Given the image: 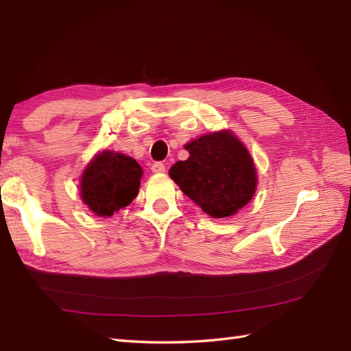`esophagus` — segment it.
I'll return each instance as SVG.
<instances>
[{
    "instance_id": "obj_1",
    "label": "esophagus",
    "mask_w": 351,
    "mask_h": 351,
    "mask_svg": "<svg viewBox=\"0 0 351 351\" xmlns=\"http://www.w3.org/2000/svg\"><path fill=\"white\" fill-rule=\"evenodd\" d=\"M151 170L154 171V173H164V171H166V166H164L162 162H154Z\"/></svg>"
}]
</instances>
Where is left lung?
<instances>
[{"label": "left lung", "mask_w": 351, "mask_h": 351, "mask_svg": "<svg viewBox=\"0 0 351 351\" xmlns=\"http://www.w3.org/2000/svg\"><path fill=\"white\" fill-rule=\"evenodd\" d=\"M190 156L169 175L208 215H235L255 196L258 173L247 147L230 130L204 134L184 146Z\"/></svg>", "instance_id": "1"}]
</instances>
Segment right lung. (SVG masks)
<instances>
[{
  "label": "right lung",
  "mask_w": 351,
  "mask_h": 351,
  "mask_svg": "<svg viewBox=\"0 0 351 351\" xmlns=\"http://www.w3.org/2000/svg\"><path fill=\"white\" fill-rule=\"evenodd\" d=\"M141 176L143 170L131 156L102 151L81 175V200L98 217H110L137 197Z\"/></svg>",
  "instance_id": "add662e5"
}]
</instances>
